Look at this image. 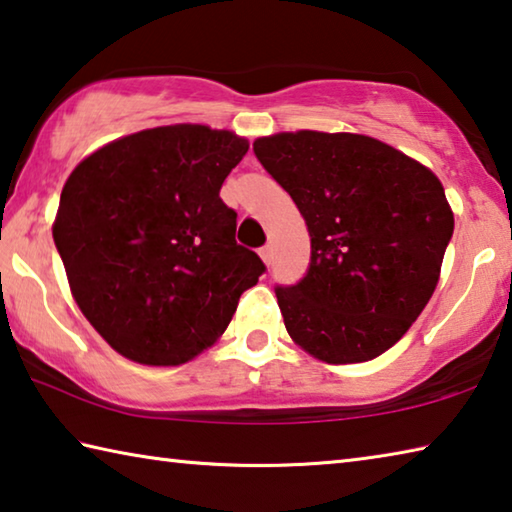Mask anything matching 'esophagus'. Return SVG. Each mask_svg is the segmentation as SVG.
I'll return each instance as SVG.
<instances>
[{"instance_id":"esophagus-1","label":"esophagus","mask_w":512,"mask_h":512,"mask_svg":"<svg viewBox=\"0 0 512 512\" xmlns=\"http://www.w3.org/2000/svg\"><path fill=\"white\" fill-rule=\"evenodd\" d=\"M259 255H262L264 262L271 266V262H273V246H264L262 250H259Z\"/></svg>"}]
</instances>
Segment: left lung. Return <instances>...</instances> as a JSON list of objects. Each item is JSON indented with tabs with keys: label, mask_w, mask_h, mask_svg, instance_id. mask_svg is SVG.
I'll list each match as a JSON object with an SVG mask.
<instances>
[{
	"label": "left lung",
	"mask_w": 512,
	"mask_h": 512,
	"mask_svg": "<svg viewBox=\"0 0 512 512\" xmlns=\"http://www.w3.org/2000/svg\"><path fill=\"white\" fill-rule=\"evenodd\" d=\"M253 151L305 216V277L275 287L284 327L327 363L384 354L427 307L454 214L433 173L354 133H280Z\"/></svg>",
	"instance_id": "left-lung-1"
}]
</instances>
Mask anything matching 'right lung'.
<instances>
[{"label":"right lung","mask_w":512,"mask_h":512,"mask_svg":"<svg viewBox=\"0 0 512 512\" xmlns=\"http://www.w3.org/2000/svg\"><path fill=\"white\" fill-rule=\"evenodd\" d=\"M246 151L230 131L160 126L110 142L67 178L58 255L76 305L126 359H194L266 271L237 244V212L219 196Z\"/></svg>","instance_id":"obj_1"}]
</instances>
